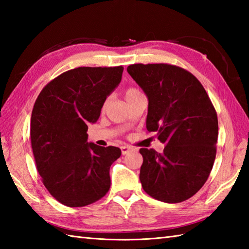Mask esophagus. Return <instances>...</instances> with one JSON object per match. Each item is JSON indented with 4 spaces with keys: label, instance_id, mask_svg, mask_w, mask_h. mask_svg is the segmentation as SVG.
<instances>
[{
    "label": "esophagus",
    "instance_id": "1",
    "mask_svg": "<svg viewBox=\"0 0 249 249\" xmlns=\"http://www.w3.org/2000/svg\"><path fill=\"white\" fill-rule=\"evenodd\" d=\"M121 151H122V154L123 155H126L127 153L134 151V149L131 146H128V145H125V146H121Z\"/></svg>",
    "mask_w": 249,
    "mask_h": 249
}]
</instances>
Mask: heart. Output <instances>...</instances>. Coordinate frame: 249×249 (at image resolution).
Masks as SVG:
<instances>
[{"instance_id": "obj_1", "label": "heart", "mask_w": 249, "mask_h": 249, "mask_svg": "<svg viewBox=\"0 0 249 249\" xmlns=\"http://www.w3.org/2000/svg\"><path fill=\"white\" fill-rule=\"evenodd\" d=\"M139 95H141V92L139 91L138 89H136V88H128L125 91V98H126V100L130 99V98H134L136 96H139Z\"/></svg>"}]
</instances>
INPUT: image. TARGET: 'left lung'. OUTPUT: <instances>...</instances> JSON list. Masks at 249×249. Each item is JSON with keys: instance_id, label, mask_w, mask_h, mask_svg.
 Here are the masks:
<instances>
[{"instance_id": "left-lung-1", "label": "left lung", "mask_w": 249, "mask_h": 249, "mask_svg": "<svg viewBox=\"0 0 249 249\" xmlns=\"http://www.w3.org/2000/svg\"><path fill=\"white\" fill-rule=\"evenodd\" d=\"M127 71L149 100L147 130L166 144L162 153L140 149L142 187L162 202H182L203 186L212 170L217 114L202 84L181 67L134 64Z\"/></svg>"}]
</instances>
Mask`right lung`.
Masks as SVG:
<instances>
[{"label": "right lung", "instance_id": "obj_1", "mask_svg": "<svg viewBox=\"0 0 249 249\" xmlns=\"http://www.w3.org/2000/svg\"><path fill=\"white\" fill-rule=\"evenodd\" d=\"M123 71V66L73 68L50 81L36 99L32 150L44 185L62 204L86 206L108 193L110 166L121 150L88 142L87 131Z\"/></svg>", "mask_w": 249, "mask_h": 249}]
</instances>
